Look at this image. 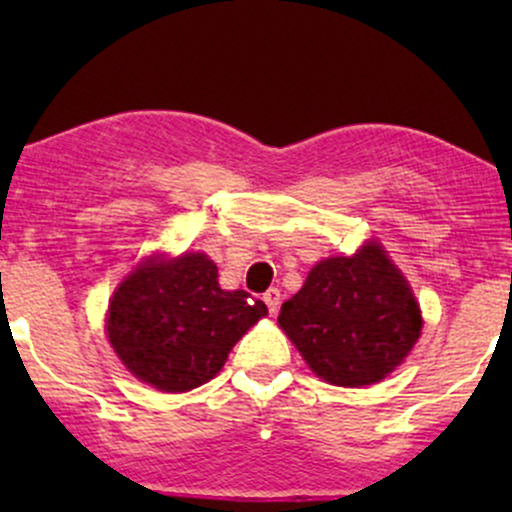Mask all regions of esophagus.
Wrapping results in <instances>:
<instances>
[{"mask_svg": "<svg viewBox=\"0 0 512 512\" xmlns=\"http://www.w3.org/2000/svg\"><path fill=\"white\" fill-rule=\"evenodd\" d=\"M262 301L267 303L269 313L274 315L276 310H279V305H281V291H279V289H269V291L262 296Z\"/></svg>", "mask_w": 512, "mask_h": 512, "instance_id": "esophagus-1", "label": "esophagus"}]
</instances>
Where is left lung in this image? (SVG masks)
<instances>
[{"mask_svg": "<svg viewBox=\"0 0 512 512\" xmlns=\"http://www.w3.org/2000/svg\"><path fill=\"white\" fill-rule=\"evenodd\" d=\"M279 325L315 375L363 387L404 361L424 320L407 279L378 243H368L354 257L317 262L281 305Z\"/></svg>", "mask_w": 512, "mask_h": 512, "instance_id": "obj_1", "label": "left lung"}]
</instances>
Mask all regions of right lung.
<instances>
[{
	"label": "right lung",
	"mask_w": 512,
	"mask_h": 512,
	"mask_svg": "<svg viewBox=\"0 0 512 512\" xmlns=\"http://www.w3.org/2000/svg\"><path fill=\"white\" fill-rule=\"evenodd\" d=\"M267 305L245 291H223L219 269L202 252L134 269L115 291L108 339L144 383L185 392L214 378L228 351Z\"/></svg>",
	"instance_id": "1"
}]
</instances>
